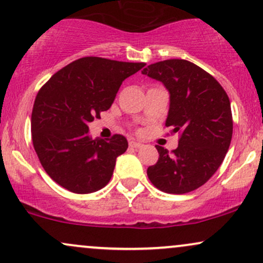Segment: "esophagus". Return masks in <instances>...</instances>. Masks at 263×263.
Listing matches in <instances>:
<instances>
[{"label":"esophagus","instance_id":"34e87169","mask_svg":"<svg viewBox=\"0 0 263 263\" xmlns=\"http://www.w3.org/2000/svg\"><path fill=\"white\" fill-rule=\"evenodd\" d=\"M128 144H129V147H132V148H141V147L143 146L141 142H137V141H134V140L129 141Z\"/></svg>","mask_w":263,"mask_h":263}]
</instances>
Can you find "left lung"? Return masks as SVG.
I'll use <instances>...</instances> for the list:
<instances>
[{"instance_id":"obj_1","label":"left lung","mask_w":263,"mask_h":263,"mask_svg":"<svg viewBox=\"0 0 263 263\" xmlns=\"http://www.w3.org/2000/svg\"><path fill=\"white\" fill-rule=\"evenodd\" d=\"M142 74L161 81L170 92L165 126L179 132L173 152L156 146L158 162L147 170L156 188L170 194L198 189L218 171L232 137L231 105L222 86L188 60L168 59Z\"/></svg>"}]
</instances>
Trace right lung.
Wrapping results in <instances>:
<instances>
[{
  "mask_svg": "<svg viewBox=\"0 0 263 263\" xmlns=\"http://www.w3.org/2000/svg\"><path fill=\"white\" fill-rule=\"evenodd\" d=\"M144 63L86 57L70 63L39 90L32 111V141L39 162L57 184L77 194L104 188L116 158L126 152L125 136H89V123L111 107L122 81Z\"/></svg>",
  "mask_w": 263,
  "mask_h": 263,
  "instance_id": "obj_1",
  "label": "right lung"
}]
</instances>
